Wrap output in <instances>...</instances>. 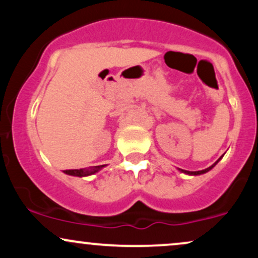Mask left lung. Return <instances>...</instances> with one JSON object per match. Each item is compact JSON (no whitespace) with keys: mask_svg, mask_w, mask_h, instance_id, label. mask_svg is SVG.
<instances>
[{"mask_svg":"<svg viewBox=\"0 0 258 258\" xmlns=\"http://www.w3.org/2000/svg\"><path fill=\"white\" fill-rule=\"evenodd\" d=\"M221 159H222V156H221L220 159L217 160V161L215 162L214 165H212V166L207 167V168H205V170H201V171H185V170H180V168H179V171H180V172H184V173H186V174H190V176H198V174H203V173H206V172H209V171L211 170L212 167H215V166H216V164H217V162L220 161Z\"/></svg>","mask_w":258,"mask_h":258,"instance_id":"8db88e82","label":"left lung"}]
</instances>
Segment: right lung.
<instances>
[{"mask_svg": "<svg viewBox=\"0 0 258 258\" xmlns=\"http://www.w3.org/2000/svg\"><path fill=\"white\" fill-rule=\"evenodd\" d=\"M105 165H100V166H93L90 168H80V170H65L64 173L70 174V176H76V177H86V176H91V174L97 173Z\"/></svg>", "mask_w": 258, "mask_h": 258, "instance_id": "1", "label": "right lung"}]
</instances>
